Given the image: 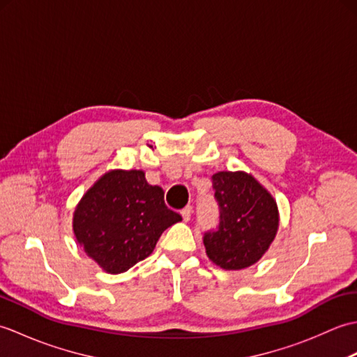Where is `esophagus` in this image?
I'll list each match as a JSON object with an SVG mask.
<instances>
[{"label": "esophagus", "mask_w": 357, "mask_h": 357, "mask_svg": "<svg viewBox=\"0 0 357 357\" xmlns=\"http://www.w3.org/2000/svg\"><path fill=\"white\" fill-rule=\"evenodd\" d=\"M192 207L190 206H187L185 208H183V210H181V216H183V219H184V221L185 222H188V221H190V218H192Z\"/></svg>", "instance_id": "1"}]
</instances>
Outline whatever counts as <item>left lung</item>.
I'll use <instances>...</instances> for the list:
<instances>
[{"label":"left lung","mask_w":357,"mask_h":357,"mask_svg":"<svg viewBox=\"0 0 357 357\" xmlns=\"http://www.w3.org/2000/svg\"><path fill=\"white\" fill-rule=\"evenodd\" d=\"M211 183L219 221L202 236L207 256L225 270L247 268L261 259L276 236V202L244 172L215 173Z\"/></svg>","instance_id":"8db88e82"}]
</instances>
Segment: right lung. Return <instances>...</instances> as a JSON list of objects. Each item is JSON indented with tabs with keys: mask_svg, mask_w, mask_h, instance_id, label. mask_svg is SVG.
<instances>
[{
	"mask_svg": "<svg viewBox=\"0 0 357 357\" xmlns=\"http://www.w3.org/2000/svg\"><path fill=\"white\" fill-rule=\"evenodd\" d=\"M179 221L162 188L150 185L144 172L113 170L82 196L73 231L98 265L118 275L151 255L162 231Z\"/></svg>",
	"mask_w": 357,
	"mask_h": 357,
	"instance_id": "obj_1",
	"label": "right lung"
}]
</instances>
